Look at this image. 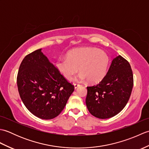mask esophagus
<instances>
[{"mask_svg":"<svg viewBox=\"0 0 149 149\" xmlns=\"http://www.w3.org/2000/svg\"><path fill=\"white\" fill-rule=\"evenodd\" d=\"M81 86V85L79 84H77V83H75L74 84V88L75 89H76V88H77L78 87H79Z\"/></svg>","mask_w":149,"mask_h":149,"instance_id":"esophagus-1","label":"esophagus"}]
</instances>
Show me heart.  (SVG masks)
I'll use <instances>...</instances> for the list:
<instances>
[{
  "instance_id": "obj_1",
  "label": "heart",
  "mask_w": 149,
  "mask_h": 149,
  "mask_svg": "<svg viewBox=\"0 0 149 149\" xmlns=\"http://www.w3.org/2000/svg\"><path fill=\"white\" fill-rule=\"evenodd\" d=\"M109 63L108 55L102 50L91 47L72 50L66 54V59H60L56 67L66 79L70 80L79 71V80L88 79L90 83H98L105 76Z\"/></svg>"
}]
</instances>
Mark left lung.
<instances>
[{
	"mask_svg": "<svg viewBox=\"0 0 149 149\" xmlns=\"http://www.w3.org/2000/svg\"><path fill=\"white\" fill-rule=\"evenodd\" d=\"M133 83L129 63L121 56L116 57L102 80L87 87L86 104L89 112L101 119L115 116L127 104Z\"/></svg>",
	"mask_w": 149,
	"mask_h": 149,
	"instance_id": "obj_1",
	"label": "left lung"
}]
</instances>
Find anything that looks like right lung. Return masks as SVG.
<instances>
[{
	"label": "right lung",
	"instance_id": "right-lung-1",
	"mask_svg": "<svg viewBox=\"0 0 149 149\" xmlns=\"http://www.w3.org/2000/svg\"><path fill=\"white\" fill-rule=\"evenodd\" d=\"M17 81L25 106L34 115L45 120L58 116L74 90V85L49 62L41 49L22 60Z\"/></svg>",
	"mask_w": 149,
	"mask_h": 149
}]
</instances>
